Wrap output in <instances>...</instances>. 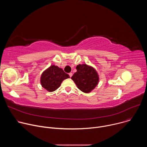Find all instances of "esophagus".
<instances>
[{"mask_svg": "<svg viewBox=\"0 0 147 147\" xmlns=\"http://www.w3.org/2000/svg\"><path fill=\"white\" fill-rule=\"evenodd\" d=\"M69 74L70 77H72V76H73V73H70Z\"/></svg>", "mask_w": 147, "mask_h": 147, "instance_id": "esophagus-1", "label": "esophagus"}]
</instances>
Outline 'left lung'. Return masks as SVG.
<instances>
[{
  "instance_id": "1",
  "label": "left lung",
  "mask_w": 147,
  "mask_h": 147,
  "mask_svg": "<svg viewBox=\"0 0 147 147\" xmlns=\"http://www.w3.org/2000/svg\"><path fill=\"white\" fill-rule=\"evenodd\" d=\"M77 72L71 77L77 88L85 93L94 90L99 81V77L96 70L86 64L78 65L76 67Z\"/></svg>"
}]
</instances>
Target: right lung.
Returning a JSON list of instances; mask_svg holds the SVG:
<instances>
[{
	"label": "right lung",
	"mask_w": 147,
	"mask_h": 147,
	"mask_svg": "<svg viewBox=\"0 0 147 147\" xmlns=\"http://www.w3.org/2000/svg\"><path fill=\"white\" fill-rule=\"evenodd\" d=\"M69 77V74L65 73L62 69L52 65L42 74L40 83L45 89L53 92L60 86L63 81Z\"/></svg>",
	"instance_id": "obj_1"
}]
</instances>
